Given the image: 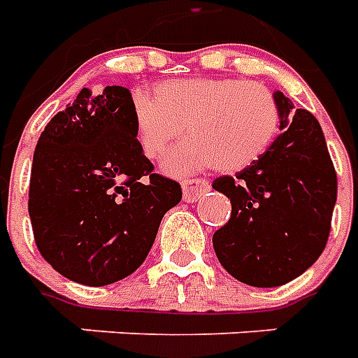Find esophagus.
I'll list each match as a JSON object with an SVG mask.
<instances>
[{
  "label": "esophagus",
  "mask_w": 358,
  "mask_h": 358,
  "mask_svg": "<svg viewBox=\"0 0 358 358\" xmlns=\"http://www.w3.org/2000/svg\"><path fill=\"white\" fill-rule=\"evenodd\" d=\"M210 184L205 178H192L182 182V194H184V201L194 203L197 201L205 192H209Z\"/></svg>",
  "instance_id": "34e87169"
}]
</instances>
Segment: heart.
<instances>
[{"mask_svg": "<svg viewBox=\"0 0 358 358\" xmlns=\"http://www.w3.org/2000/svg\"><path fill=\"white\" fill-rule=\"evenodd\" d=\"M134 130L143 153L155 159L184 134L163 159V171L187 174L217 166L236 172L261 159L280 130L276 97L259 82L192 78L159 84L155 97L134 94Z\"/></svg>", "mask_w": 358, "mask_h": 358, "instance_id": "b5f03b06", "label": "heart"}]
</instances>
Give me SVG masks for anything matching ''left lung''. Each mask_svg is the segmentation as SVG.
I'll list each match as a JSON object with an SVG mask.
<instances>
[{
  "instance_id": "1",
  "label": "left lung",
  "mask_w": 358,
  "mask_h": 358,
  "mask_svg": "<svg viewBox=\"0 0 358 358\" xmlns=\"http://www.w3.org/2000/svg\"><path fill=\"white\" fill-rule=\"evenodd\" d=\"M282 134L261 159L213 187L232 215L213 236L228 274L253 287H276L301 276L322 255L338 197V176L322 128L308 110L274 92Z\"/></svg>"
}]
</instances>
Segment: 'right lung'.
Returning a JSON list of instances; mask_svg holds the SVG:
<instances>
[{
    "label": "right lung",
    "instance_id": "right-lung-1",
    "mask_svg": "<svg viewBox=\"0 0 358 358\" xmlns=\"http://www.w3.org/2000/svg\"><path fill=\"white\" fill-rule=\"evenodd\" d=\"M180 199L178 182L143 155L128 88H82L38 140L28 194L34 240L73 282L99 287L130 276Z\"/></svg>",
    "mask_w": 358,
    "mask_h": 358
}]
</instances>
